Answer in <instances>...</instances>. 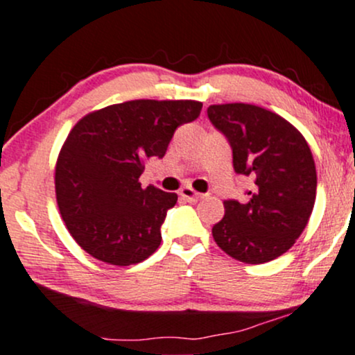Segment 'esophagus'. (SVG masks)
Returning <instances> with one entry per match:
<instances>
[{"mask_svg":"<svg viewBox=\"0 0 355 355\" xmlns=\"http://www.w3.org/2000/svg\"><path fill=\"white\" fill-rule=\"evenodd\" d=\"M180 197L184 198L185 202H198L202 198V193H197L196 190L190 189V187H184L180 190Z\"/></svg>","mask_w":355,"mask_h":355,"instance_id":"34e87169","label":"esophagus"}]
</instances>
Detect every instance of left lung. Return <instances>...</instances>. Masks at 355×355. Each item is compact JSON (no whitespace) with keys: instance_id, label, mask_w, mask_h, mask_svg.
<instances>
[{"instance_id":"obj_1","label":"left lung","mask_w":355,"mask_h":355,"mask_svg":"<svg viewBox=\"0 0 355 355\" xmlns=\"http://www.w3.org/2000/svg\"><path fill=\"white\" fill-rule=\"evenodd\" d=\"M207 114L231 143L234 170L254 178L246 200H224L214 241L241 263L276 259L302 236L315 205L309 143L285 118L254 104H212Z\"/></svg>"}]
</instances>
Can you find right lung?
<instances>
[{
  "label": "right lung",
  "mask_w": 355,
  "mask_h": 355,
  "mask_svg": "<svg viewBox=\"0 0 355 355\" xmlns=\"http://www.w3.org/2000/svg\"><path fill=\"white\" fill-rule=\"evenodd\" d=\"M202 103L136 99L89 112L70 130L55 163V197L65 227L92 258L130 266L162 243L166 210L177 193L139 177L163 158L175 130L197 119Z\"/></svg>",
  "instance_id": "1"
}]
</instances>
